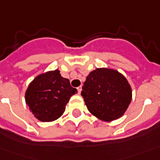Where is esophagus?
Returning a JSON list of instances; mask_svg holds the SVG:
<instances>
[{
	"label": "esophagus",
	"mask_w": 160,
	"mask_h": 160,
	"mask_svg": "<svg viewBox=\"0 0 160 160\" xmlns=\"http://www.w3.org/2000/svg\"><path fill=\"white\" fill-rule=\"evenodd\" d=\"M81 91H82V86L78 87V93H79V94L81 93Z\"/></svg>",
	"instance_id": "esophagus-1"
}]
</instances>
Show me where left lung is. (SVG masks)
<instances>
[{"label": "left lung", "instance_id": "left-lung-1", "mask_svg": "<svg viewBox=\"0 0 160 160\" xmlns=\"http://www.w3.org/2000/svg\"><path fill=\"white\" fill-rule=\"evenodd\" d=\"M81 95L89 112L106 122L124 115L132 98L127 79L118 70L107 68L96 69L88 75Z\"/></svg>", "mask_w": 160, "mask_h": 160}]
</instances>
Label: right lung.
<instances>
[{"instance_id": "obj_1", "label": "right lung", "mask_w": 160, "mask_h": 160, "mask_svg": "<svg viewBox=\"0 0 160 160\" xmlns=\"http://www.w3.org/2000/svg\"><path fill=\"white\" fill-rule=\"evenodd\" d=\"M78 90L69 79L62 78L58 69L40 74L25 92V101L30 112L42 122H52L65 111L66 104Z\"/></svg>"}]
</instances>
